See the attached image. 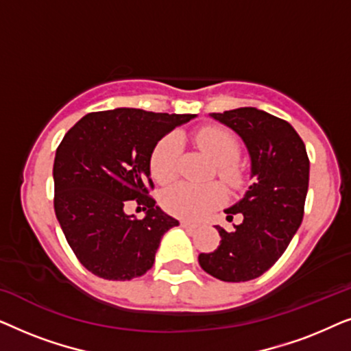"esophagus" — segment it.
Segmentation results:
<instances>
[{"instance_id": "obj_1", "label": "esophagus", "mask_w": 351, "mask_h": 351, "mask_svg": "<svg viewBox=\"0 0 351 351\" xmlns=\"http://www.w3.org/2000/svg\"><path fill=\"white\" fill-rule=\"evenodd\" d=\"M180 225H182V227H184V228H186V230H196V228L199 227L198 223H195V222H190V220H182Z\"/></svg>"}]
</instances>
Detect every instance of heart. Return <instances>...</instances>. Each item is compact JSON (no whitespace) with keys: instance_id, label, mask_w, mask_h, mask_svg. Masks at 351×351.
Masks as SVG:
<instances>
[{"instance_id":"1","label":"heart","mask_w":351,"mask_h":351,"mask_svg":"<svg viewBox=\"0 0 351 351\" xmlns=\"http://www.w3.org/2000/svg\"><path fill=\"white\" fill-rule=\"evenodd\" d=\"M195 142L201 150H204L217 165L220 179L230 185H238L241 182V172L234 161L239 156L238 141L222 128H203L196 132ZM180 141L171 134L166 136L155 147L152 155V174L158 182L167 184L174 180L179 171ZM225 201V191L215 184L195 185L176 184L162 193V206L167 213L186 219L203 217L214 208Z\"/></svg>"}]
</instances>
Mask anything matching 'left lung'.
<instances>
[{
  "instance_id": "8db88e82",
  "label": "left lung",
  "mask_w": 351,
  "mask_h": 351,
  "mask_svg": "<svg viewBox=\"0 0 351 351\" xmlns=\"http://www.w3.org/2000/svg\"><path fill=\"white\" fill-rule=\"evenodd\" d=\"M241 137L251 160L252 184L228 219L243 214L233 232L215 227L220 246L199 254L201 268L217 280L241 282L263 275L289 246L304 219L310 161L305 143L285 119L263 110L241 107L209 113Z\"/></svg>"
}]
</instances>
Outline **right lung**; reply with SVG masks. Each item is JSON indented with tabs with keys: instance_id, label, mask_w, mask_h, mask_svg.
<instances>
[{
	"instance_id": "obj_1",
	"label": "right lung",
	"mask_w": 351,
	"mask_h": 351,
	"mask_svg": "<svg viewBox=\"0 0 351 351\" xmlns=\"http://www.w3.org/2000/svg\"><path fill=\"white\" fill-rule=\"evenodd\" d=\"M196 114L114 108L88 113L60 142L54 160V209L70 247L90 273L126 281L153 267L161 238L179 220L148 195L156 143ZM146 206L137 221L129 200Z\"/></svg>"
}]
</instances>
